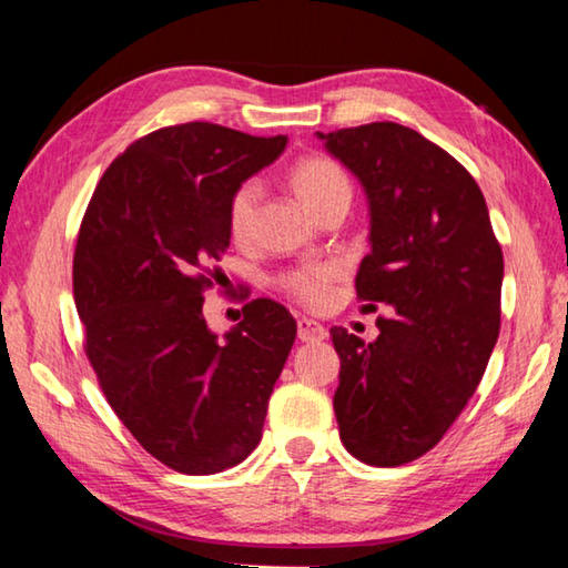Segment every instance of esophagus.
Masks as SVG:
<instances>
[{"instance_id": "1", "label": "esophagus", "mask_w": 568, "mask_h": 568, "mask_svg": "<svg viewBox=\"0 0 568 568\" xmlns=\"http://www.w3.org/2000/svg\"><path fill=\"white\" fill-rule=\"evenodd\" d=\"M325 335H328V331H325L318 321H311V318L297 321V338H301L303 343L323 341Z\"/></svg>"}]
</instances>
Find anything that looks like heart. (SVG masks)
<instances>
[{
	"mask_svg": "<svg viewBox=\"0 0 568 568\" xmlns=\"http://www.w3.org/2000/svg\"><path fill=\"white\" fill-rule=\"evenodd\" d=\"M291 187L297 195V200L311 210L315 215L321 207H325L333 200L338 197H348L351 200V180L345 175L343 168L338 162L325 158V155H307L301 158L291 168ZM263 187L257 180H245L233 190L227 203V233L233 240H245L253 230V220H255V210L257 203H261ZM335 271L333 265H303L295 267V271L285 273L281 277L283 291L297 297L303 305L311 307H321L325 301H328V291L335 281Z\"/></svg>",
	"mask_w": 568,
	"mask_h": 568,
	"instance_id": "heart-1",
	"label": "heart"
}]
</instances>
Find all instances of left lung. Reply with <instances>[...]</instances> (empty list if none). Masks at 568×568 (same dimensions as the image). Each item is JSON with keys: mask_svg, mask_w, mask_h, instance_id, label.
<instances>
[{"mask_svg": "<svg viewBox=\"0 0 568 568\" xmlns=\"http://www.w3.org/2000/svg\"><path fill=\"white\" fill-rule=\"evenodd\" d=\"M365 190L361 301L386 303L378 338L331 328L341 440L368 466L428 454L478 388L501 328L504 255L484 192L458 160L396 122L315 132Z\"/></svg>", "mask_w": 568, "mask_h": 568, "instance_id": "1", "label": "left lung"}]
</instances>
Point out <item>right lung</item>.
I'll return each mask as SVG.
<instances>
[{
  "label": "right lung",
  "mask_w": 568,
  "mask_h": 568,
  "mask_svg": "<svg viewBox=\"0 0 568 568\" xmlns=\"http://www.w3.org/2000/svg\"><path fill=\"white\" fill-rule=\"evenodd\" d=\"M285 145L210 122L150 132L104 170L77 235L84 353L124 428L180 474L253 454L293 348L295 318L271 297L250 301L223 338L203 315L230 195Z\"/></svg>",
  "instance_id": "obj_1"
}]
</instances>
